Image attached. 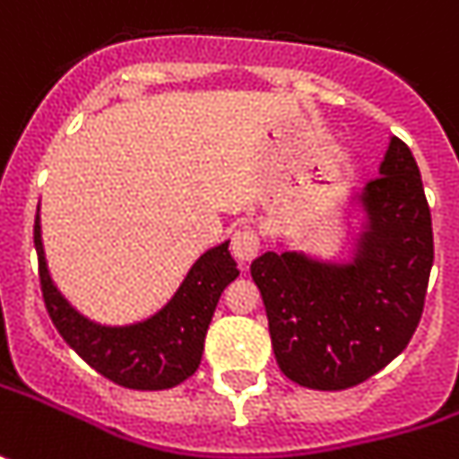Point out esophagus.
I'll return each mask as SVG.
<instances>
[{
  "instance_id": "1",
  "label": "esophagus",
  "mask_w": 459,
  "mask_h": 459,
  "mask_svg": "<svg viewBox=\"0 0 459 459\" xmlns=\"http://www.w3.org/2000/svg\"><path fill=\"white\" fill-rule=\"evenodd\" d=\"M259 233L254 229H241L233 233V241H230V254H233V259L238 261V264H248V261H254L259 256Z\"/></svg>"
}]
</instances>
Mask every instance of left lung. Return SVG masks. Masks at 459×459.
<instances>
[{
	"mask_svg": "<svg viewBox=\"0 0 459 459\" xmlns=\"http://www.w3.org/2000/svg\"><path fill=\"white\" fill-rule=\"evenodd\" d=\"M351 208L363 215L348 261L290 248L251 261L279 368L317 391L358 386L402 353L435 261L424 185L402 139L391 136L378 178L351 195Z\"/></svg>",
	"mask_w": 459,
	"mask_h": 459,
	"instance_id": "obj_1",
	"label": "left lung"
}]
</instances>
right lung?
I'll use <instances>...</instances> for the list:
<instances>
[{
  "mask_svg": "<svg viewBox=\"0 0 459 459\" xmlns=\"http://www.w3.org/2000/svg\"><path fill=\"white\" fill-rule=\"evenodd\" d=\"M35 248L45 307L57 333L91 368L136 391L172 388L195 373L215 305L223 290L238 277L229 241H223L200 254L178 292L154 315L132 325H101L73 307L50 277L42 246L40 208L35 215Z\"/></svg>",
  "mask_w": 459,
  "mask_h": 459,
  "instance_id": "1",
  "label": "right lung"
}]
</instances>
